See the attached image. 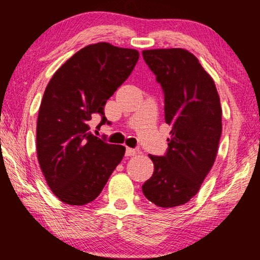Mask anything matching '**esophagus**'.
Here are the masks:
<instances>
[{
	"label": "esophagus",
	"mask_w": 260,
	"mask_h": 260,
	"mask_svg": "<svg viewBox=\"0 0 260 260\" xmlns=\"http://www.w3.org/2000/svg\"><path fill=\"white\" fill-rule=\"evenodd\" d=\"M138 151L136 150V149H132V148H126V155L127 156H134Z\"/></svg>",
	"instance_id": "34e87169"
}]
</instances>
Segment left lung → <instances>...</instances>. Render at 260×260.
I'll return each mask as SVG.
<instances>
[{"instance_id":"8db88e82","label":"left lung","mask_w":260,"mask_h":260,"mask_svg":"<svg viewBox=\"0 0 260 260\" xmlns=\"http://www.w3.org/2000/svg\"><path fill=\"white\" fill-rule=\"evenodd\" d=\"M143 57L162 86L171 132L165 156L149 155L154 172L142 190L157 207H180L198 193L215 162L222 132L220 96L214 79L188 50H144Z\"/></svg>"}]
</instances>
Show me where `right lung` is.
<instances>
[{"label": "right lung", "instance_id": "add662e5", "mask_svg": "<svg viewBox=\"0 0 260 260\" xmlns=\"http://www.w3.org/2000/svg\"><path fill=\"white\" fill-rule=\"evenodd\" d=\"M139 52L109 43L83 47L56 71L45 89L37 123L39 165L61 202L85 205L100 194L126 148L105 143L89 122L132 73Z\"/></svg>", "mask_w": 260, "mask_h": 260}]
</instances>
